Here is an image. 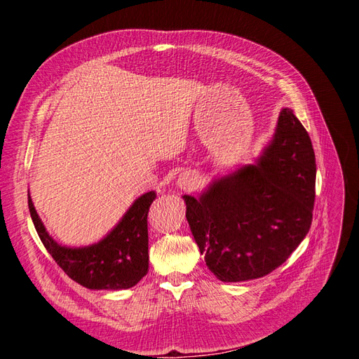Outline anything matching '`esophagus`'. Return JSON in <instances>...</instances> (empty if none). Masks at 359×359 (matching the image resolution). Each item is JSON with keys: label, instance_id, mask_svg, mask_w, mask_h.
I'll list each match as a JSON object with an SVG mask.
<instances>
[{"label": "esophagus", "instance_id": "obj_1", "mask_svg": "<svg viewBox=\"0 0 359 359\" xmlns=\"http://www.w3.org/2000/svg\"><path fill=\"white\" fill-rule=\"evenodd\" d=\"M177 182H178V187L181 190L190 191V190L198 189V186H199V177L194 172H191V170H186V172L181 173Z\"/></svg>", "mask_w": 359, "mask_h": 359}]
</instances>
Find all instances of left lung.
Here are the masks:
<instances>
[{"label":"left lung","mask_w":359,"mask_h":359,"mask_svg":"<svg viewBox=\"0 0 359 359\" xmlns=\"http://www.w3.org/2000/svg\"><path fill=\"white\" fill-rule=\"evenodd\" d=\"M314 184L310 136L286 107L256 165L215 180L198 199L182 196L211 273L235 283L264 277L286 262L310 231Z\"/></svg>","instance_id":"left-lung-1"}]
</instances>
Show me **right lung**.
Instances as JSON below:
<instances>
[{
	"mask_svg": "<svg viewBox=\"0 0 359 359\" xmlns=\"http://www.w3.org/2000/svg\"><path fill=\"white\" fill-rule=\"evenodd\" d=\"M156 196V191L142 194L102 241L79 248L60 245L53 240L29 193L28 208L43 245L72 280L88 289L119 290L133 287L148 273V211Z\"/></svg>",
	"mask_w": 359,
	"mask_h": 359,
	"instance_id": "right-lung-1",
	"label": "right lung"
}]
</instances>
